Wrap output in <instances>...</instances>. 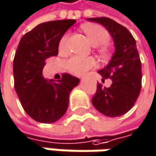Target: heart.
<instances>
[{"instance_id":"b5f03b06","label":"heart","mask_w":156,"mask_h":156,"mask_svg":"<svg viewBox=\"0 0 156 156\" xmlns=\"http://www.w3.org/2000/svg\"><path fill=\"white\" fill-rule=\"evenodd\" d=\"M83 30L88 35L90 43L95 46L104 44L110 40L109 32L101 25L86 24L83 26ZM67 40L68 34H65L59 44L60 49L66 48ZM95 65V60L92 57H83L80 55H74L66 62V67L67 68V70L76 76H82L86 74L90 69L93 68Z\"/></svg>"}]
</instances>
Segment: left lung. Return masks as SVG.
I'll use <instances>...</instances> for the list:
<instances>
[{
	"mask_svg": "<svg viewBox=\"0 0 156 156\" xmlns=\"http://www.w3.org/2000/svg\"><path fill=\"white\" fill-rule=\"evenodd\" d=\"M102 24L112 35L115 52L110 63L99 70L102 81L111 79V87L97 86L92 104L101 113L108 117H119L128 112L137 101L142 87V65L136 42L128 29L107 18H88Z\"/></svg>",
	"mask_w": 156,
	"mask_h": 156,
	"instance_id": "obj_1",
	"label": "left lung"
}]
</instances>
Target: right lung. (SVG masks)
<instances>
[{"mask_svg": "<svg viewBox=\"0 0 156 156\" xmlns=\"http://www.w3.org/2000/svg\"><path fill=\"white\" fill-rule=\"evenodd\" d=\"M76 20H58L38 24L20 40L14 59V89L24 112L34 121L52 123L66 112L71 90L80 80L69 74L47 80L43 76L44 60L57 55L62 36Z\"/></svg>", "mask_w": 156, "mask_h": 156, "instance_id": "obj_1", "label": "right lung"}]
</instances>
